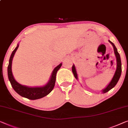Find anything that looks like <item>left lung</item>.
Here are the masks:
<instances>
[{"label":"left lung","instance_id":"left-lung-1","mask_svg":"<svg viewBox=\"0 0 128 128\" xmlns=\"http://www.w3.org/2000/svg\"><path fill=\"white\" fill-rule=\"evenodd\" d=\"M108 42L111 44L113 46V49H114V54H115L116 58V61H117V68H116V70L115 73H114V75L113 76V78L110 81V82L108 84V85L104 88L101 90V92L102 93H106L108 92V91L112 89L113 87L116 85V84L117 83L118 81L119 80V79L121 76V71H122V68H121V58H120V54L118 52L117 49L116 48V46L114 45V44L112 42V41H110V40H108ZM72 72H73L74 75L75 76V78L76 79L78 80V76L77 74V71H76V67L75 65L73 64L72 67Z\"/></svg>","mask_w":128,"mask_h":128}]
</instances>
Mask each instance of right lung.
Here are the masks:
<instances>
[{
	"label": "right lung",
	"instance_id": "1",
	"mask_svg": "<svg viewBox=\"0 0 128 128\" xmlns=\"http://www.w3.org/2000/svg\"><path fill=\"white\" fill-rule=\"evenodd\" d=\"M18 47L19 44H18L16 47L15 48V49L11 53L8 68H7L8 77L9 81L10 82L11 86L14 88L15 92H16L19 95L24 97V98H28V100H38V99L42 98L43 97L46 96L52 91V90L54 88L55 82H56L57 72L62 66V63H60L54 68L48 82L44 86L39 87H28L24 85H22L19 83L18 82L15 80L12 72V59Z\"/></svg>",
	"mask_w": 128,
	"mask_h": 128
}]
</instances>
